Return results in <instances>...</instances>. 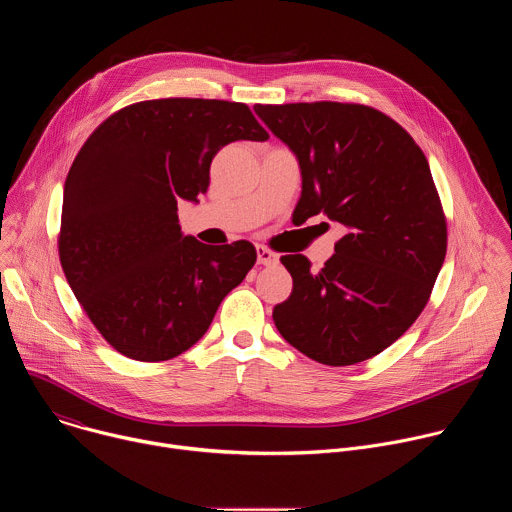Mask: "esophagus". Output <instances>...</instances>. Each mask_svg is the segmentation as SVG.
Returning a JSON list of instances; mask_svg holds the SVG:
<instances>
[{
  "label": "esophagus",
  "instance_id": "esophagus-1",
  "mask_svg": "<svg viewBox=\"0 0 512 512\" xmlns=\"http://www.w3.org/2000/svg\"><path fill=\"white\" fill-rule=\"evenodd\" d=\"M257 263H259V265L273 267V265L279 263V255L273 253V251H269V249L263 247V245H257Z\"/></svg>",
  "mask_w": 512,
  "mask_h": 512
}]
</instances>
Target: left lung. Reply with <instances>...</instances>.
Segmentation results:
<instances>
[{
  "label": "left lung",
  "instance_id": "left-lung-1",
  "mask_svg": "<svg viewBox=\"0 0 512 512\" xmlns=\"http://www.w3.org/2000/svg\"><path fill=\"white\" fill-rule=\"evenodd\" d=\"M296 156L300 221L326 214L344 235L324 269L304 255L281 263L294 279L275 306L279 334L330 367L391 346L417 320L446 259V218L429 164L391 117L364 105H255Z\"/></svg>",
  "mask_w": 512,
  "mask_h": 512
}]
</instances>
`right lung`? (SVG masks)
I'll return each instance as SVG.
<instances>
[{"label":"right lung","instance_id":"right-lung-1","mask_svg":"<svg viewBox=\"0 0 512 512\" xmlns=\"http://www.w3.org/2000/svg\"><path fill=\"white\" fill-rule=\"evenodd\" d=\"M241 139H269L243 103L143 101L103 121L72 162L60 265L121 354L158 362L186 352L255 265L249 241L204 245L178 223V202H198L216 152Z\"/></svg>","mask_w":512,"mask_h":512}]
</instances>
